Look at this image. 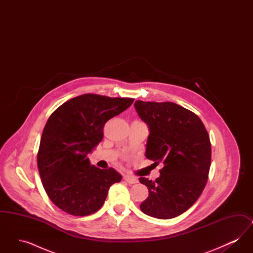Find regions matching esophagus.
Segmentation results:
<instances>
[{"label":"esophagus","mask_w":253,"mask_h":253,"mask_svg":"<svg viewBox=\"0 0 253 253\" xmlns=\"http://www.w3.org/2000/svg\"><path fill=\"white\" fill-rule=\"evenodd\" d=\"M123 179L126 181V182H128L129 184H135V183L138 182V179H137L136 177L132 176V175H129V174H125V175L123 176Z\"/></svg>","instance_id":"esophagus-1"}]
</instances>
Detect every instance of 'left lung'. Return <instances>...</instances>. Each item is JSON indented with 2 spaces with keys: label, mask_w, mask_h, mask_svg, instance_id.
Returning a JSON list of instances; mask_svg holds the SVG:
<instances>
[{
  "label": "left lung",
  "mask_w": 253,
  "mask_h": 253,
  "mask_svg": "<svg viewBox=\"0 0 253 253\" xmlns=\"http://www.w3.org/2000/svg\"><path fill=\"white\" fill-rule=\"evenodd\" d=\"M134 108L150 130L145 156L163 163L156 180L139 178L149 190L140 210L158 219L178 216L195 203L207 184L210 135L194 113L173 102L136 100Z\"/></svg>",
  "instance_id": "8db88e82"
}]
</instances>
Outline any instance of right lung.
Instances as JSON below:
<instances>
[{
  "instance_id": "add662e5",
  "label": "right lung",
  "mask_w": 253,
  "mask_h": 253,
  "mask_svg": "<svg viewBox=\"0 0 253 253\" xmlns=\"http://www.w3.org/2000/svg\"><path fill=\"white\" fill-rule=\"evenodd\" d=\"M132 102L129 97L85 94L49 117L37 162L45 192L61 211L75 216L92 214L102 207L109 188L121 182L115 169L96 168L87 155L102 140L105 123Z\"/></svg>"
}]
</instances>
